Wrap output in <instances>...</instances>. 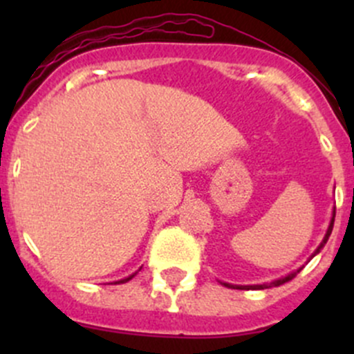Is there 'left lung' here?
<instances>
[{
    "label": "left lung",
    "instance_id": "1",
    "mask_svg": "<svg viewBox=\"0 0 354 354\" xmlns=\"http://www.w3.org/2000/svg\"><path fill=\"white\" fill-rule=\"evenodd\" d=\"M334 217H335V207H334V209H332V217H330L329 227H327L326 236H324L322 243H320L319 246H317V250H315V252L312 253V257H310V259H313V257H315L317 253H320V250H322L324 246H326L327 240H329V236H330V233H332V227H334ZM299 270H301V269L295 270V272L288 274V276L281 277V279L272 281V283H263V284H248V286H240V284H230V283H221V284H224V286H226V288H233V289H266V288H274V286H281V284H284V283H288V281H291L292 277H295L296 274L299 272Z\"/></svg>",
    "mask_w": 354,
    "mask_h": 354
}]
</instances>
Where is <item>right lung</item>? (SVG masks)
<instances>
[{"label": "right lung", "mask_w": 354, "mask_h": 354, "mask_svg": "<svg viewBox=\"0 0 354 354\" xmlns=\"http://www.w3.org/2000/svg\"><path fill=\"white\" fill-rule=\"evenodd\" d=\"M138 270H140V269H138ZM138 270H137V272H138ZM137 272H133V274H131V276L124 277V279H120V281H116V283H114V284H123V283H127V281H130L131 277H135V274H137Z\"/></svg>", "instance_id": "obj_1"}]
</instances>
